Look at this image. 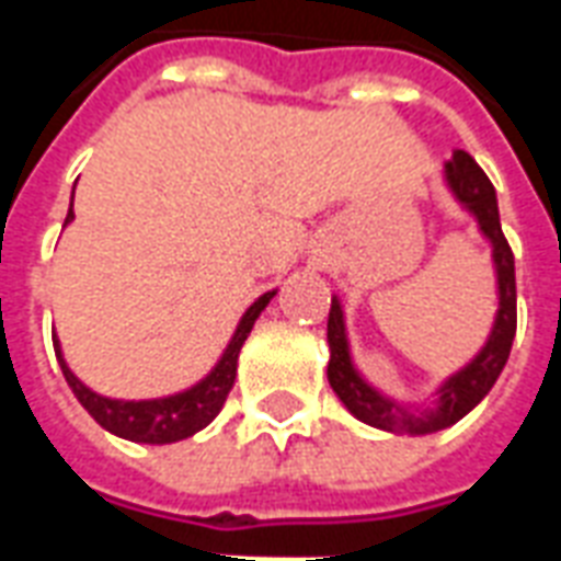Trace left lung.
<instances>
[{"label":"left lung","mask_w":561,"mask_h":561,"mask_svg":"<svg viewBox=\"0 0 561 561\" xmlns=\"http://www.w3.org/2000/svg\"><path fill=\"white\" fill-rule=\"evenodd\" d=\"M447 183L454 188V195L478 216L481 231L493 243L495 273H499V316H495L493 333L483 345V352L471 360L462 373L447 378L438 390V405L433 412H412L402 409L388 397H381L378 390L366 385L364 378L354 373L352 357H348V342H345V324H342L340 300L330 304L328 316V342H330V364L328 378L330 388L336 390V397L345 402V409L357 421L390 430V433H409V435H430L445 430L450 423L478 405L490 393L499 373L505 369L511 342L517 333V279H514V252L507 245L499 221V204H495V188L490 176L481 171V164L471 159L466 149H457L454 159L445 164Z\"/></svg>","instance_id":"1"}]
</instances>
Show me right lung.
<instances>
[{"label": "right lung", "instance_id": "obj_1", "mask_svg": "<svg viewBox=\"0 0 561 561\" xmlns=\"http://www.w3.org/2000/svg\"><path fill=\"white\" fill-rule=\"evenodd\" d=\"M75 219V213L68 209L66 221ZM273 291L257 297L255 304L245 309L240 328L228 342V348L221 354V360L216 364V369L209 373L201 385H195L192 390H183L176 397H164V400H144V402H123V400H107V397H99L92 393L87 385H80L75 373L68 369L62 354H59V342L54 340L56 357H59V366H62V376H66L68 388L75 390V397L80 400V405L102 423L107 433L119 435V438H128V442H144V445H171V442H180V438H188L195 435L197 430H204L216 414L221 412V405L228 400V393L233 388V378H237V357H240V348H243L245 336L255 328V318L264 312V306L270 304Z\"/></svg>", "mask_w": 561, "mask_h": 561}]
</instances>
